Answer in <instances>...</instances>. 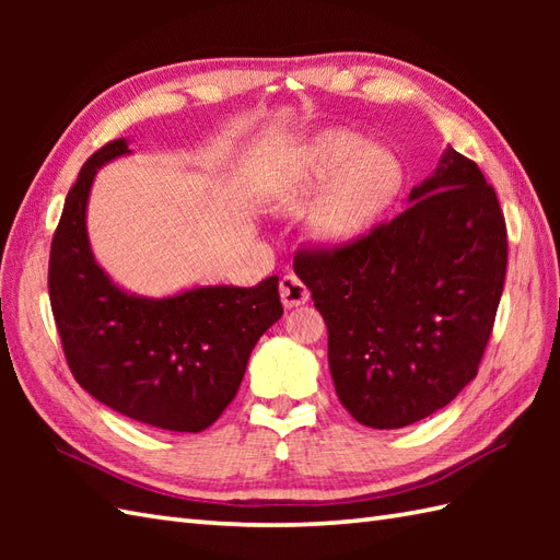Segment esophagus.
Returning <instances> with one entry per match:
<instances>
[{"instance_id":"1","label":"esophagus","mask_w":560,"mask_h":560,"mask_svg":"<svg viewBox=\"0 0 560 560\" xmlns=\"http://www.w3.org/2000/svg\"><path fill=\"white\" fill-rule=\"evenodd\" d=\"M279 293H281V303L283 307H299L307 299H311V291H307L305 283L295 277V273H287L279 283Z\"/></svg>"}]
</instances>
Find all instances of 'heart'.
Wrapping results in <instances>:
<instances>
[{"instance_id":"heart-1","label":"heart","mask_w":560,"mask_h":560,"mask_svg":"<svg viewBox=\"0 0 560 560\" xmlns=\"http://www.w3.org/2000/svg\"><path fill=\"white\" fill-rule=\"evenodd\" d=\"M337 173L313 217L315 233L329 243L359 235L397 197L404 180L401 163L392 151L365 149V141L351 132H325L273 189L271 205L295 211Z\"/></svg>"}]
</instances>
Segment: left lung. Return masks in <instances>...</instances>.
Segmentation results:
<instances>
[{"instance_id": "8db88e82", "label": "left lung", "mask_w": 560, "mask_h": 560, "mask_svg": "<svg viewBox=\"0 0 560 560\" xmlns=\"http://www.w3.org/2000/svg\"><path fill=\"white\" fill-rule=\"evenodd\" d=\"M409 201L355 241L293 259L325 317L341 404L380 431L447 407L477 377L508 267L503 211L477 163L447 149Z\"/></svg>"}]
</instances>
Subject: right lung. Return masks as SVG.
I'll return each mask as SVG.
<instances>
[{
  "instance_id": "obj_1",
  "label": "right lung",
  "mask_w": 560,
  "mask_h": 560,
  "mask_svg": "<svg viewBox=\"0 0 560 560\" xmlns=\"http://www.w3.org/2000/svg\"><path fill=\"white\" fill-rule=\"evenodd\" d=\"M125 153V139L108 141L69 189L47 269L55 325L69 371L89 395L139 423L199 433L233 401L257 339L283 315L279 279L173 299L117 289L93 259L86 205L96 171Z\"/></svg>"
}]
</instances>
